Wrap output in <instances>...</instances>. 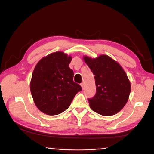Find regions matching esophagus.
I'll return each mask as SVG.
<instances>
[{"label": "esophagus", "instance_id": "34e87169", "mask_svg": "<svg viewBox=\"0 0 154 154\" xmlns=\"http://www.w3.org/2000/svg\"><path fill=\"white\" fill-rule=\"evenodd\" d=\"M80 85H81V87H82V89H84V88H85V84H84V83H82Z\"/></svg>", "mask_w": 154, "mask_h": 154}]
</instances>
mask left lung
<instances>
[{"label":"left lung","mask_w":154,"mask_h":154,"mask_svg":"<svg viewBox=\"0 0 154 154\" xmlns=\"http://www.w3.org/2000/svg\"><path fill=\"white\" fill-rule=\"evenodd\" d=\"M83 59L94 74L96 93L88 99L91 109L102 116L118 113L127 103L131 91L130 80L120 64L109 56Z\"/></svg>","instance_id":"1"}]
</instances>
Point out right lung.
Listing matches in <instances>:
<instances>
[{"label": "right lung", "instance_id": "right-lung-1", "mask_svg": "<svg viewBox=\"0 0 154 154\" xmlns=\"http://www.w3.org/2000/svg\"><path fill=\"white\" fill-rule=\"evenodd\" d=\"M72 60L62 51L43 57L32 74L30 91L34 103L42 112L54 116L66 110L81 86L73 82L74 72L69 65Z\"/></svg>", "mask_w": 154, "mask_h": 154}]
</instances>
